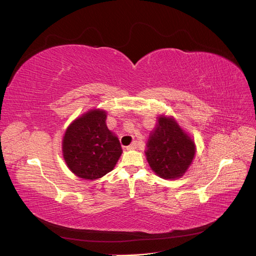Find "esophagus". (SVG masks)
<instances>
[{
  "mask_svg": "<svg viewBox=\"0 0 256 256\" xmlns=\"http://www.w3.org/2000/svg\"><path fill=\"white\" fill-rule=\"evenodd\" d=\"M136 147H138V142L134 141L132 144H130L129 146H127V150H136Z\"/></svg>",
  "mask_w": 256,
  "mask_h": 256,
  "instance_id": "34e87169",
  "label": "esophagus"
}]
</instances>
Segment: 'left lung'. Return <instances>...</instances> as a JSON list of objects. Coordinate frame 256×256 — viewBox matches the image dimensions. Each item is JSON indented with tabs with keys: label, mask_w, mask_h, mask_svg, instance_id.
Wrapping results in <instances>:
<instances>
[{
	"label": "left lung",
	"mask_w": 256,
	"mask_h": 256,
	"mask_svg": "<svg viewBox=\"0 0 256 256\" xmlns=\"http://www.w3.org/2000/svg\"><path fill=\"white\" fill-rule=\"evenodd\" d=\"M152 171L164 180L184 175L191 164L196 146L172 118L161 116L145 152Z\"/></svg>",
	"instance_id": "8db88e82"
}]
</instances>
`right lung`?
<instances>
[{
	"label": "right lung",
	"instance_id": "add662e5",
	"mask_svg": "<svg viewBox=\"0 0 256 256\" xmlns=\"http://www.w3.org/2000/svg\"><path fill=\"white\" fill-rule=\"evenodd\" d=\"M102 110H90L74 120L63 138V156L70 171L94 180L111 172L122 152L118 138L106 125Z\"/></svg>",
	"mask_w": 256,
	"mask_h": 256
}]
</instances>
